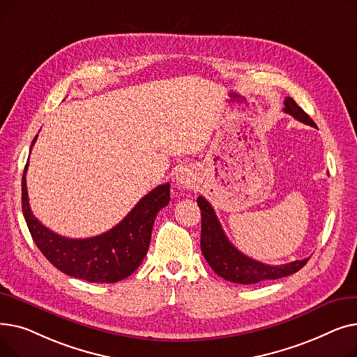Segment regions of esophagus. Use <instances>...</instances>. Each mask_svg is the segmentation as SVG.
<instances>
[{
	"mask_svg": "<svg viewBox=\"0 0 357 357\" xmlns=\"http://www.w3.org/2000/svg\"><path fill=\"white\" fill-rule=\"evenodd\" d=\"M175 181L179 186H182V188H190V186L192 185V178H191V174L190 171H186V169H182V171H179L175 176Z\"/></svg>",
	"mask_w": 357,
	"mask_h": 357,
	"instance_id": "esophagus-1",
	"label": "esophagus"
}]
</instances>
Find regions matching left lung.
Listing matches in <instances>:
<instances>
[{"label": "left lung", "mask_w": 357, "mask_h": 357, "mask_svg": "<svg viewBox=\"0 0 357 357\" xmlns=\"http://www.w3.org/2000/svg\"><path fill=\"white\" fill-rule=\"evenodd\" d=\"M284 111L298 121L317 127L312 119L299 107L291 97L284 101ZM198 207L201 210V250L211 269L222 279L240 285H252L264 280L285 278L305 266L310 257L295 260L285 265H266L257 261L237 250L224 233L221 224L213 210L211 204L204 197H198Z\"/></svg>", "instance_id": "1"}]
</instances>
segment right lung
I'll return each instance as SVG.
<instances>
[{
  "mask_svg": "<svg viewBox=\"0 0 357 357\" xmlns=\"http://www.w3.org/2000/svg\"><path fill=\"white\" fill-rule=\"evenodd\" d=\"M36 139L37 136L31 146ZM27 166L22 181L23 214L36 246L56 269L88 282L114 284L140 266L150 245L155 218L171 199V185L156 186L111 230L89 238H68L53 233L33 215L26 185Z\"/></svg>",
  "mask_w": 357,
  "mask_h": 357,
  "instance_id": "add662e5",
  "label": "right lung"
}]
</instances>
